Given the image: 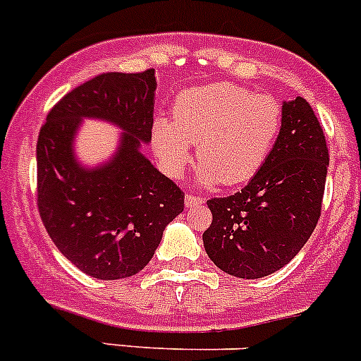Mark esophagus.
<instances>
[{"mask_svg":"<svg viewBox=\"0 0 361 361\" xmlns=\"http://www.w3.org/2000/svg\"><path fill=\"white\" fill-rule=\"evenodd\" d=\"M184 204H186V208H193V206L204 204V199L199 195H191V193H188V195L184 197Z\"/></svg>","mask_w":361,"mask_h":361,"instance_id":"obj_1","label":"esophagus"}]
</instances>
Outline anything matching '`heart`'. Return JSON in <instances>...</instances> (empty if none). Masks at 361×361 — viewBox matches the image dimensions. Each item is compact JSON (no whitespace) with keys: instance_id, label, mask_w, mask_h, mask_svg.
Wrapping results in <instances>:
<instances>
[{"instance_id":"heart-1","label":"heart","mask_w":361,"mask_h":361,"mask_svg":"<svg viewBox=\"0 0 361 361\" xmlns=\"http://www.w3.org/2000/svg\"><path fill=\"white\" fill-rule=\"evenodd\" d=\"M280 128L282 108L275 97L233 82H209L175 99L173 121L155 123L153 146L173 177L190 162V146H197V183L237 186L262 170Z\"/></svg>"}]
</instances>
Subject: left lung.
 Returning a JSON list of instances; mask_svg holds the SVG:
<instances>
[{
	"label": "left lung",
	"instance_id": "left-lung-1",
	"mask_svg": "<svg viewBox=\"0 0 361 361\" xmlns=\"http://www.w3.org/2000/svg\"><path fill=\"white\" fill-rule=\"evenodd\" d=\"M329 152L311 104H282V128L271 157L235 195L208 200L213 220L204 250L219 269L262 279L282 269L309 240L320 219Z\"/></svg>",
	"mask_w": 361,
	"mask_h": 361
}]
</instances>
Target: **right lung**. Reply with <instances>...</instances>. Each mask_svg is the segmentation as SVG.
<instances>
[{
	"mask_svg": "<svg viewBox=\"0 0 361 361\" xmlns=\"http://www.w3.org/2000/svg\"><path fill=\"white\" fill-rule=\"evenodd\" d=\"M155 70L108 72L82 82L49 111L37 137V208L56 247L99 280L133 276L162 231L183 213L184 193L142 155L152 141ZM82 118L123 130L116 153L86 169L73 152Z\"/></svg>",
	"mask_w": 361,
	"mask_h": 361,
	"instance_id": "obj_1",
	"label": "right lung"
}]
</instances>
